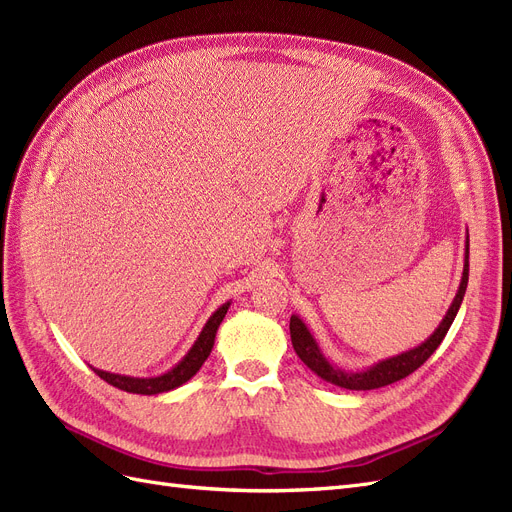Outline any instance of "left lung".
Listing matches in <instances>:
<instances>
[{"instance_id":"left-lung-1","label":"left lung","mask_w":512,"mask_h":512,"mask_svg":"<svg viewBox=\"0 0 512 512\" xmlns=\"http://www.w3.org/2000/svg\"><path fill=\"white\" fill-rule=\"evenodd\" d=\"M470 243H466V265H463V277L461 284L457 290V297L453 301V305L448 307V312L444 316V320L440 322V327L436 329L425 344H421L414 350H408L399 356H393V359L380 361L378 365L369 367L365 371H359V374H352V371H342L333 367L324 356L320 354V348L316 344V339L312 337V333L307 331V327L303 324V320L299 316H290V339L294 352L299 354V359L318 374L322 380H327L335 386H342V389H350V391H371V389H380V386L393 384L401 378L410 376L412 371H416L421 367L429 356L438 350V346L442 344L444 335L451 329V324L459 312V305L463 301V294H466L468 288V271H470Z\"/></svg>"}]
</instances>
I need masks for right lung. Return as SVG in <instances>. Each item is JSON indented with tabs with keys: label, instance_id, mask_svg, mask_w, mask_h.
Here are the masks:
<instances>
[{
	"label": "right lung",
	"instance_id": "obj_1",
	"mask_svg": "<svg viewBox=\"0 0 512 512\" xmlns=\"http://www.w3.org/2000/svg\"><path fill=\"white\" fill-rule=\"evenodd\" d=\"M228 307H230V303H224L218 309V312H215L209 318V322L205 324V329L200 331L196 344L192 346V350L188 354H185V359L177 367L166 371V374H162L158 378H130V376L108 374V371H102V369H94V371L104 382L113 384V386H117V389L128 391V393L158 395V393L173 391V389H177V386H181L183 382H188L207 361V356H209V352L213 348V342H215V333H218V327H220V322L224 320Z\"/></svg>",
	"mask_w": 512,
	"mask_h": 512
}]
</instances>
